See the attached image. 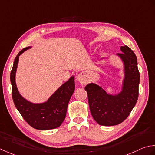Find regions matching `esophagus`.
<instances>
[{"mask_svg": "<svg viewBox=\"0 0 155 155\" xmlns=\"http://www.w3.org/2000/svg\"><path fill=\"white\" fill-rule=\"evenodd\" d=\"M78 80L81 84H84L86 82V79H85V75L84 73L79 74L78 75Z\"/></svg>", "mask_w": 155, "mask_h": 155, "instance_id": "34e87169", "label": "esophagus"}]
</instances>
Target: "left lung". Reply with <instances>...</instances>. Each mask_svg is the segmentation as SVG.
Instances as JSON below:
<instances>
[{
    "label": "left lung",
    "mask_w": 155,
    "mask_h": 155,
    "mask_svg": "<svg viewBox=\"0 0 155 155\" xmlns=\"http://www.w3.org/2000/svg\"><path fill=\"white\" fill-rule=\"evenodd\" d=\"M120 50L122 53L116 54L124 64V78L120 92L112 95L94 83L85 87L91 116L102 126L120 124L130 114L138 100L140 74L137 56L126 45L121 46Z\"/></svg>",
    "instance_id": "8db88e82"
}]
</instances>
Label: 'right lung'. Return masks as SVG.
<instances>
[{"mask_svg": "<svg viewBox=\"0 0 155 155\" xmlns=\"http://www.w3.org/2000/svg\"><path fill=\"white\" fill-rule=\"evenodd\" d=\"M30 48L27 47L22 49L15 59L11 72L12 100L25 120L33 128L37 130L54 129L65 120L68 103L75 90L74 76L61 85L45 102L33 103L24 98L17 89L15 75L19 56Z\"/></svg>", "mask_w": 155, "mask_h": 155, "instance_id": "right-lung-1", "label": "right lung"}]
</instances>
